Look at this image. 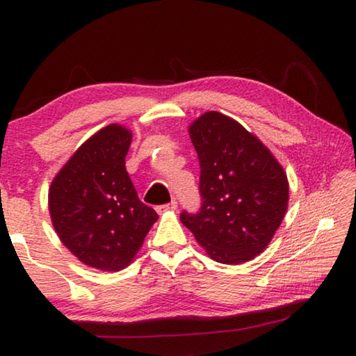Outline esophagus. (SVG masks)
Returning <instances> with one entry per match:
<instances>
[{"mask_svg": "<svg viewBox=\"0 0 356 356\" xmlns=\"http://www.w3.org/2000/svg\"><path fill=\"white\" fill-rule=\"evenodd\" d=\"M176 209H177V202L172 201L170 204H163V206L156 207V212L161 215V213H166V212H174V210H176Z\"/></svg>", "mask_w": 356, "mask_h": 356, "instance_id": "34e87169", "label": "esophagus"}]
</instances>
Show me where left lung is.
<instances>
[{
	"instance_id": "1",
	"label": "left lung",
	"mask_w": 356,
	"mask_h": 356,
	"mask_svg": "<svg viewBox=\"0 0 356 356\" xmlns=\"http://www.w3.org/2000/svg\"><path fill=\"white\" fill-rule=\"evenodd\" d=\"M201 166L200 213L180 215L210 259L238 265L272 242L289 204L284 168L236 119L207 111L188 127Z\"/></svg>"
}]
</instances>
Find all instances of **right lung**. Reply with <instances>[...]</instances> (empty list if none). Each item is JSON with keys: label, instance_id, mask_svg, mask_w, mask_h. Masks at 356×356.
Segmentation results:
<instances>
[{"label": "right lung", "instance_id": "add662e5", "mask_svg": "<svg viewBox=\"0 0 356 356\" xmlns=\"http://www.w3.org/2000/svg\"><path fill=\"white\" fill-rule=\"evenodd\" d=\"M131 131L119 124L84 141L53 179L48 210L59 240L78 261L102 272L134 262L159 220L140 201L125 170Z\"/></svg>", "mask_w": 356, "mask_h": 356}]
</instances>
